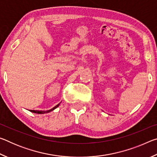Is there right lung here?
Here are the masks:
<instances>
[{
	"label": "right lung",
	"instance_id": "1",
	"mask_svg": "<svg viewBox=\"0 0 157 157\" xmlns=\"http://www.w3.org/2000/svg\"><path fill=\"white\" fill-rule=\"evenodd\" d=\"M59 104H60V103H59V104L57 105L56 106H55V107H54L52 108V109H49V110H47V111H41H41H39V110H30V111H31V112H33V113H38V114H43V113H49V112H50V111H53L54 109H56V108H57L58 107H59Z\"/></svg>",
	"mask_w": 157,
	"mask_h": 157
}]
</instances>
